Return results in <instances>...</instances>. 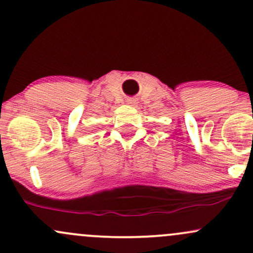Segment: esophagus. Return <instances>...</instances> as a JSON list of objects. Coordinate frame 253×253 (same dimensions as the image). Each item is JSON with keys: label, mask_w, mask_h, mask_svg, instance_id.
Masks as SVG:
<instances>
[{"label": "esophagus", "mask_w": 253, "mask_h": 253, "mask_svg": "<svg viewBox=\"0 0 253 253\" xmlns=\"http://www.w3.org/2000/svg\"><path fill=\"white\" fill-rule=\"evenodd\" d=\"M127 103H128L129 106H134V104H135V100H128V101H127Z\"/></svg>", "instance_id": "1"}]
</instances>
